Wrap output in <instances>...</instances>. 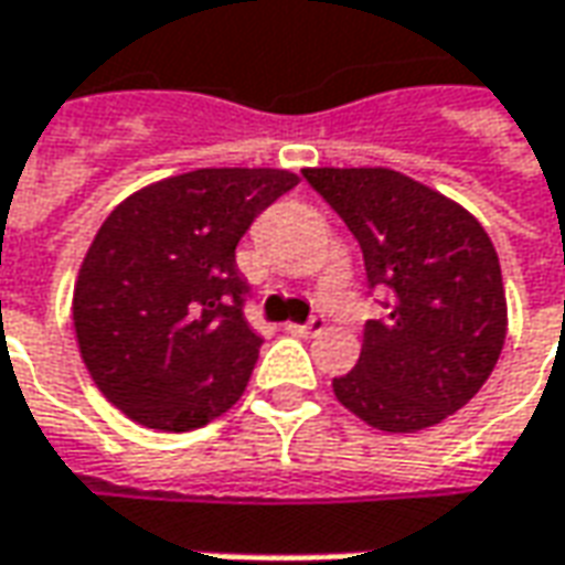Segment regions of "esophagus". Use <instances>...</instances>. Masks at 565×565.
<instances>
[{"label":"esophagus","mask_w":565,"mask_h":565,"mask_svg":"<svg viewBox=\"0 0 565 565\" xmlns=\"http://www.w3.org/2000/svg\"><path fill=\"white\" fill-rule=\"evenodd\" d=\"M322 329H326V317H322V313H313V317L307 322H301V326H298V322H291L289 326V332L301 334V338H307V334H320Z\"/></svg>","instance_id":"esophagus-1"}]
</instances>
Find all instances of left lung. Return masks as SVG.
Returning a JSON list of instances; mask_svg holds the SVG:
<instances>
[{"mask_svg": "<svg viewBox=\"0 0 565 565\" xmlns=\"http://www.w3.org/2000/svg\"><path fill=\"white\" fill-rule=\"evenodd\" d=\"M301 174L360 243L369 289L387 295L353 372L332 381L338 403L391 434L439 424L483 387L504 348L495 245L470 212L399 171Z\"/></svg>", "mask_w": 565, "mask_h": 565, "instance_id": "obj_1", "label": "left lung"}]
</instances>
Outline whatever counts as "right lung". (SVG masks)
I'll list each match as a JSON object with an SVG mask.
<instances>
[{"label":"right lung","mask_w":565,"mask_h":565,"mask_svg":"<svg viewBox=\"0 0 565 565\" xmlns=\"http://www.w3.org/2000/svg\"><path fill=\"white\" fill-rule=\"evenodd\" d=\"M298 184L282 169H200L143 186L100 224L73 291L82 360L131 422L184 434L243 396L264 344L236 245Z\"/></svg>","instance_id":"add662e5"}]
</instances>
